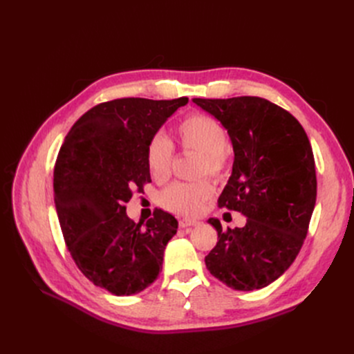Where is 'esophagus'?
<instances>
[{
  "label": "esophagus",
  "mask_w": 354,
  "mask_h": 354,
  "mask_svg": "<svg viewBox=\"0 0 354 354\" xmlns=\"http://www.w3.org/2000/svg\"><path fill=\"white\" fill-rule=\"evenodd\" d=\"M199 221L194 218H181L180 220V227H190V226H198Z\"/></svg>",
  "instance_id": "1"
}]
</instances>
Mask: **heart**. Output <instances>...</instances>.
I'll list each match as a JSON object with an SVG mask.
<instances>
[{"label":"heart","instance_id":"heart-1","mask_svg":"<svg viewBox=\"0 0 354 354\" xmlns=\"http://www.w3.org/2000/svg\"><path fill=\"white\" fill-rule=\"evenodd\" d=\"M177 138L183 151L201 153L198 174L223 180L227 176L232 162V152L227 143V133L223 125L212 116L194 112L187 115L177 128ZM174 159V146L164 134H155L146 147L147 168L155 180L162 181L169 177ZM214 196V186L207 180L185 183L177 181L168 186L159 196V202L165 209L194 216L203 203Z\"/></svg>","mask_w":354,"mask_h":354}]
</instances>
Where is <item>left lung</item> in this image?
<instances>
[{
  "label": "left lung",
  "mask_w": 354,
  "mask_h": 354,
  "mask_svg": "<svg viewBox=\"0 0 354 354\" xmlns=\"http://www.w3.org/2000/svg\"><path fill=\"white\" fill-rule=\"evenodd\" d=\"M226 128L234 151L218 207L242 212L243 227L224 230L205 257L209 273L236 291L261 289L294 263L308 232L317 180L308 137L295 118L263 97L194 99Z\"/></svg>",
  "instance_id": "1"
}]
</instances>
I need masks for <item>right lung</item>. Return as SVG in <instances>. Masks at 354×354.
Wrapping results in <instances>:
<instances>
[{
    "label": "right lung",
    "mask_w": 354,
    "mask_h": 354,
    "mask_svg": "<svg viewBox=\"0 0 354 354\" xmlns=\"http://www.w3.org/2000/svg\"><path fill=\"white\" fill-rule=\"evenodd\" d=\"M187 97H125L85 112L63 142L55 165V202L63 239L75 264L95 286L133 295L153 283L178 221L156 209L134 223L125 203L151 183L146 147Z\"/></svg>",
    "instance_id": "right-lung-1"
}]
</instances>
